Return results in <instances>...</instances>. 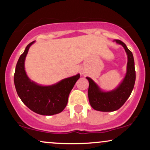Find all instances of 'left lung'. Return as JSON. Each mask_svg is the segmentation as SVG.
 I'll list each match as a JSON object with an SVG mask.
<instances>
[{"label": "left lung", "instance_id": "1", "mask_svg": "<svg viewBox=\"0 0 150 150\" xmlns=\"http://www.w3.org/2000/svg\"><path fill=\"white\" fill-rule=\"evenodd\" d=\"M115 41L123 46L128 55L126 75L123 82L116 89L107 92L101 91L92 79L87 77L89 81L88 97L89 104L97 111L108 112L119 109L130 97L135 85V69L132 53L123 42L118 39H116Z\"/></svg>", "mask_w": 150, "mask_h": 150}]
</instances>
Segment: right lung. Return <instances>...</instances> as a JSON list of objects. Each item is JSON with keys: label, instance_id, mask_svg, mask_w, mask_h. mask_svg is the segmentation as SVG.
<instances>
[{"label": "right lung", "instance_id": "add662e5", "mask_svg": "<svg viewBox=\"0 0 150 150\" xmlns=\"http://www.w3.org/2000/svg\"><path fill=\"white\" fill-rule=\"evenodd\" d=\"M31 42L19 58L14 75V83L19 97L34 112L44 116L57 114L63 111L68 104V96L80 74L68 77L51 86H42L31 81L25 70V61Z\"/></svg>", "mask_w": 150, "mask_h": 150}]
</instances>
